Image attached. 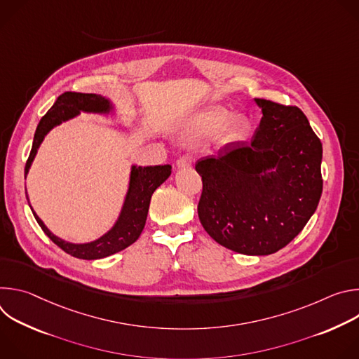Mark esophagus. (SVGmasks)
<instances>
[{"label": "esophagus", "mask_w": 359, "mask_h": 359, "mask_svg": "<svg viewBox=\"0 0 359 359\" xmlns=\"http://www.w3.org/2000/svg\"><path fill=\"white\" fill-rule=\"evenodd\" d=\"M191 156L190 155H184V156H182V158H179V161L176 162V166H177V169H183V168H189V166H191Z\"/></svg>", "instance_id": "esophagus-1"}]
</instances>
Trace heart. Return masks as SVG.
<instances>
[{"label": "heart", "instance_id": "1", "mask_svg": "<svg viewBox=\"0 0 359 359\" xmlns=\"http://www.w3.org/2000/svg\"><path fill=\"white\" fill-rule=\"evenodd\" d=\"M230 114L227 109L220 107H212L196 115L190 123L189 133L193 137L208 136L217 132L229 119ZM248 123L243 116H234L229 121L222 132V142L230 143L241 139L247 133Z\"/></svg>", "mask_w": 359, "mask_h": 359}]
</instances>
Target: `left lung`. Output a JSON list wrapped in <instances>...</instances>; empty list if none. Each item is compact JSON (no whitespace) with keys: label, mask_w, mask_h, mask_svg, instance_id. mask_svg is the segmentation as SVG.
I'll list each match as a JSON object with an SVG mask.
<instances>
[{"label":"left lung","mask_w":359,"mask_h":359,"mask_svg":"<svg viewBox=\"0 0 359 359\" xmlns=\"http://www.w3.org/2000/svg\"><path fill=\"white\" fill-rule=\"evenodd\" d=\"M263 112L250 142L197 161L201 226L223 247L269 255L311 219L323 193V144L297 107L254 99Z\"/></svg>","instance_id":"1"}]
</instances>
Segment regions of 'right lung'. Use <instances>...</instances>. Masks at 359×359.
Masks as SVG:
<instances>
[{
	"instance_id": "obj_1",
	"label": "right lung",
	"mask_w": 359,
	"mask_h": 359,
	"mask_svg": "<svg viewBox=\"0 0 359 359\" xmlns=\"http://www.w3.org/2000/svg\"><path fill=\"white\" fill-rule=\"evenodd\" d=\"M114 109L111 100L96 95V93H79V92H65L61 96H58L54 107L50 108L39 121L32 149L29 153V158L25 165V177L28 175V170L32 165V161L36 155L38 147L42 143L45 135L54 129L55 126L61 125L62 122H67L79 112H92V114H109ZM172 173L170 165H159V166H132L130 170V180H129V189L125 197L123 208L121 210V215L114 224V227L105 233L102 237H99L95 241L83 243V244H75L65 241L57 236H54L48 230V227L42 223V220L36 216V213L32 210L35 220L43 230V233L53 240L58 247H61L65 252L74 255L76 259L82 260H97L108 257L118 251H122L123 248L133 244L146 223L149 204L153 191H155ZM27 194V189H25ZM28 198V196H27ZM29 203V200H28Z\"/></svg>"
}]
</instances>
